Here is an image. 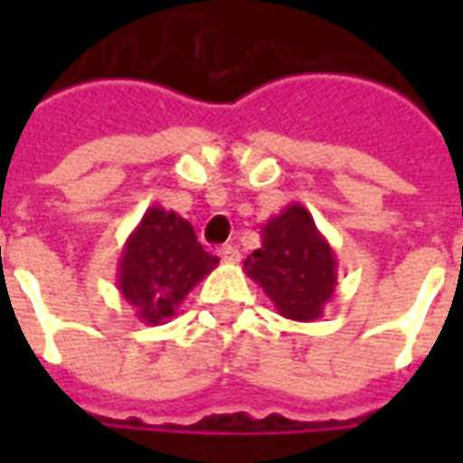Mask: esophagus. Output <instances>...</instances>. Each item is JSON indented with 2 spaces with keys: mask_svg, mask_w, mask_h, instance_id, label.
Segmentation results:
<instances>
[{
  "mask_svg": "<svg viewBox=\"0 0 463 463\" xmlns=\"http://www.w3.org/2000/svg\"><path fill=\"white\" fill-rule=\"evenodd\" d=\"M218 258L222 262H238L241 260V252H238L235 245H222V248H218Z\"/></svg>",
  "mask_w": 463,
  "mask_h": 463,
  "instance_id": "34e87169",
  "label": "esophagus"
}]
</instances>
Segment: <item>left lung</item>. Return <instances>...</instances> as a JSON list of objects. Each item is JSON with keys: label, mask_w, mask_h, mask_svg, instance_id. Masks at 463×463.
I'll return each mask as SVG.
<instances>
[{"label": "left lung", "mask_w": 463, "mask_h": 463, "mask_svg": "<svg viewBox=\"0 0 463 463\" xmlns=\"http://www.w3.org/2000/svg\"><path fill=\"white\" fill-rule=\"evenodd\" d=\"M262 245L245 258L242 270L260 285L282 317L312 322L337 288V258L317 231L310 211L290 203L260 228Z\"/></svg>", "instance_id": "1"}]
</instances>
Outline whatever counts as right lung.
<instances>
[{
	"mask_svg": "<svg viewBox=\"0 0 463 463\" xmlns=\"http://www.w3.org/2000/svg\"><path fill=\"white\" fill-rule=\"evenodd\" d=\"M215 265L191 222L153 205L123 245L116 285L138 320L163 325Z\"/></svg>",
	"mask_w": 463,
	"mask_h": 463,
	"instance_id": "obj_1",
	"label": "right lung"
}]
</instances>
